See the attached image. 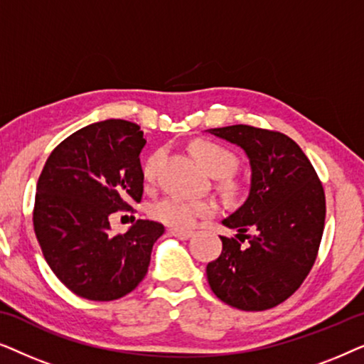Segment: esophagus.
Here are the masks:
<instances>
[{
  "label": "esophagus",
  "mask_w": 364,
  "mask_h": 364,
  "mask_svg": "<svg viewBox=\"0 0 364 364\" xmlns=\"http://www.w3.org/2000/svg\"><path fill=\"white\" fill-rule=\"evenodd\" d=\"M171 235L181 238V240H187L193 235V232H187V230H177V228H171Z\"/></svg>",
  "instance_id": "34e87169"
}]
</instances>
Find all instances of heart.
<instances>
[{"label":"heart","mask_w":364,"mask_h":364,"mask_svg":"<svg viewBox=\"0 0 364 364\" xmlns=\"http://www.w3.org/2000/svg\"><path fill=\"white\" fill-rule=\"evenodd\" d=\"M192 151L210 176L218 177L223 186L232 188L230 173L237 168L238 159L230 149L212 141H197L193 142ZM161 157L162 151H157L144 161L142 177L146 182L154 181ZM215 210L217 205L213 200H186L178 197H166L154 203L151 215L164 225L177 228V230H187L196 225L198 218L212 215Z\"/></svg>","instance_id":"b5f03b06"}]
</instances>
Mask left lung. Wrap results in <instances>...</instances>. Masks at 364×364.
Listing matches in <instances>:
<instances>
[{
  "label": "left lung",
  "mask_w": 364,
  "mask_h": 364,
  "mask_svg": "<svg viewBox=\"0 0 364 364\" xmlns=\"http://www.w3.org/2000/svg\"><path fill=\"white\" fill-rule=\"evenodd\" d=\"M207 132L240 147L252 168L247 200L222 220L237 235L220 237V257L207 265L208 285L238 310H268L298 290L316 260L326 213L323 186L285 134L243 124Z\"/></svg>",
  "instance_id": "obj_1"
}]
</instances>
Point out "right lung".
Here are the masks:
<instances>
[{
  "instance_id": "right-lung-1",
  "label": "right lung",
  "mask_w": 364,
  "mask_h": 364,
  "mask_svg": "<svg viewBox=\"0 0 364 364\" xmlns=\"http://www.w3.org/2000/svg\"><path fill=\"white\" fill-rule=\"evenodd\" d=\"M137 124L109 119L71 134L48 157L36 186L33 223L49 268L77 296L117 300L146 277L164 225L137 220L114 235L109 217L141 202Z\"/></svg>"
}]
</instances>
